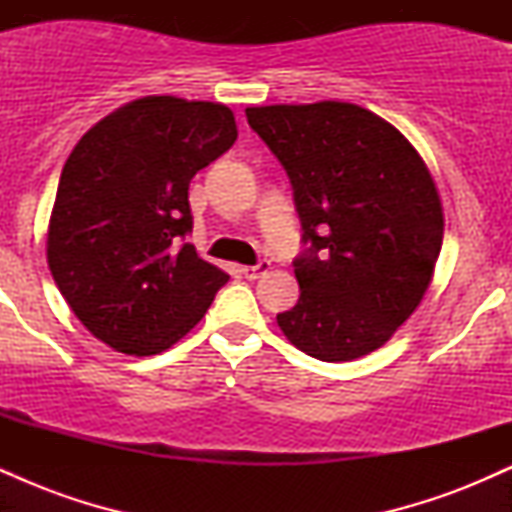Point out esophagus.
<instances>
[{
  "mask_svg": "<svg viewBox=\"0 0 512 512\" xmlns=\"http://www.w3.org/2000/svg\"><path fill=\"white\" fill-rule=\"evenodd\" d=\"M269 269H272V262H269V260H260L257 264H250V267L240 269V274H243L245 279H257V276L267 274Z\"/></svg>",
  "mask_w": 512,
  "mask_h": 512,
  "instance_id": "1",
  "label": "esophagus"
}]
</instances>
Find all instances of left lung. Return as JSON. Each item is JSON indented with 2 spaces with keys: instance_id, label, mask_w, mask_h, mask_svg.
<instances>
[{
  "instance_id": "1",
  "label": "left lung",
  "mask_w": 512,
  "mask_h": 512,
  "mask_svg": "<svg viewBox=\"0 0 512 512\" xmlns=\"http://www.w3.org/2000/svg\"><path fill=\"white\" fill-rule=\"evenodd\" d=\"M248 125L289 175L303 252L301 296L276 315L308 356L354 361L414 313L443 245L426 163L383 117L354 103L248 108Z\"/></svg>"
}]
</instances>
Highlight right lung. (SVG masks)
Masks as SVG:
<instances>
[{"instance_id":"right-lung-1","label":"right lung","mask_w":512,"mask_h":512,"mask_svg":"<svg viewBox=\"0 0 512 512\" xmlns=\"http://www.w3.org/2000/svg\"><path fill=\"white\" fill-rule=\"evenodd\" d=\"M236 139L226 105L173 96L127 103L79 139L52 207L48 264L93 337L151 356L202 320L228 274L185 243L187 190Z\"/></svg>"}]
</instances>
